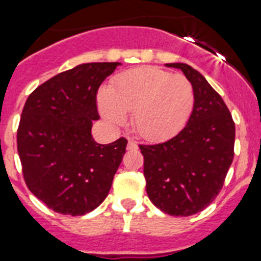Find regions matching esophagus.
I'll list each match as a JSON object with an SVG mask.
<instances>
[{
	"instance_id": "34e87169",
	"label": "esophagus",
	"mask_w": 261,
	"mask_h": 261,
	"mask_svg": "<svg viewBox=\"0 0 261 261\" xmlns=\"http://www.w3.org/2000/svg\"><path fill=\"white\" fill-rule=\"evenodd\" d=\"M137 147H138L137 142L133 141V140H129V141H128V146H126V149H128V150H136Z\"/></svg>"
}]
</instances>
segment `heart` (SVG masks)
<instances>
[{
  "label": "heart",
  "mask_w": 261,
  "mask_h": 261,
  "mask_svg": "<svg viewBox=\"0 0 261 261\" xmlns=\"http://www.w3.org/2000/svg\"><path fill=\"white\" fill-rule=\"evenodd\" d=\"M99 111L108 124L130 125L147 141L171 138L186 126L195 105V90L183 74L142 66L117 75L98 96Z\"/></svg>",
  "instance_id": "heart-1"
}]
</instances>
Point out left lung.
<instances>
[{"label":"left lung","mask_w":261,"mask_h":261,"mask_svg":"<svg viewBox=\"0 0 261 261\" xmlns=\"http://www.w3.org/2000/svg\"><path fill=\"white\" fill-rule=\"evenodd\" d=\"M166 66L180 69L192 84V114L171 140L140 149L150 201L165 213L187 217L204 211L220 193L234 158L235 124L204 75L183 62Z\"/></svg>","instance_id":"1"}]
</instances>
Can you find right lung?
Listing matches in <instances>:
<instances>
[{
  "label": "right lung",
  "instance_id": "obj_1",
  "mask_svg": "<svg viewBox=\"0 0 261 261\" xmlns=\"http://www.w3.org/2000/svg\"><path fill=\"white\" fill-rule=\"evenodd\" d=\"M120 62H87L34 90L23 107L18 154L29 190L48 208L84 216L105 201L128 141L102 145L91 135L96 93Z\"/></svg>",
  "mask_w": 261,
  "mask_h": 261
}]
</instances>
